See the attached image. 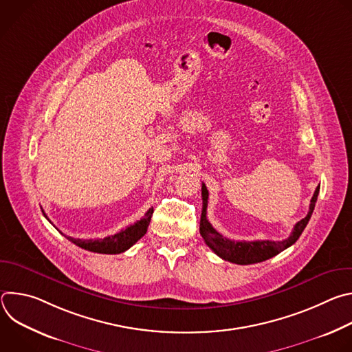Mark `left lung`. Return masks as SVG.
<instances>
[{"mask_svg":"<svg viewBox=\"0 0 352 352\" xmlns=\"http://www.w3.org/2000/svg\"><path fill=\"white\" fill-rule=\"evenodd\" d=\"M320 186L316 188L312 199H311V205H309V212L305 219L298 221L291 232V235L284 239V241H234L223 236L220 232H217L212 224L209 223L206 214H208V197L209 192L205 184H202V199H204V208H202V216H200V235L204 236L206 245L213 250V252L220 256L224 261H228L231 263L236 265H252V263H259L263 261H267L280 252H283L284 249L291 246L292 243L296 242L299 235L302 234L305 230L314 209L315 204L318 200Z\"/></svg>","mask_w":352,"mask_h":352,"instance_id":"obj_1","label":"left lung"}]
</instances>
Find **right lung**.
<instances>
[{
    "label": "right lung",
    "mask_w": 352,
    "mask_h": 352,
    "mask_svg": "<svg viewBox=\"0 0 352 352\" xmlns=\"http://www.w3.org/2000/svg\"><path fill=\"white\" fill-rule=\"evenodd\" d=\"M43 212V210H41ZM44 214V212H43ZM153 214V208L148 209L143 219L136 221L135 224L126 227L125 230H121L120 232L106 236V238H98V239H75L72 236H67L71 242L78 245L82 249L90 250V252L96 254H107V255H117L121 252H125L135 242H138L147 231V227L150 224V219ZM47 219V216L44 214ZM48 220V219H47ZM50 221V220H48Z\"/></svg>",
    "instance_id": "add662e5"
}]
</instances>
